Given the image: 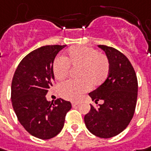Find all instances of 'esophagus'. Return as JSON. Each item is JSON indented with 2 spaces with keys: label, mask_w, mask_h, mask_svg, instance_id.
<instances>
[{
  "label": "esophagus",
  "mask_w": 151,
  "mask_h": 151,
  "mask_svg": "<svg viewBox=\"0 0 151 151\" xmlns=\"http://www.w3.org/2000/svg\"><path fill=\"white\" fill-rule=\"evenodd\" d=\"M78 104H79V102H78V101H73V102H72V105H73V106H77V105H78Z\"/></svg>",
  "instance_id": "esophagus-1"
}]
</instances>
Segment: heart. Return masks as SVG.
Listing matches in <instances>:
<instances>
[{"label": "heart", "mask_w": 151, "mask_h": 151, "mask_svg": "<svg viewBox=\"0 0 151 151\" xmlns=\"http://www.w3.org/2000/svg\"><path fill=\"white\" fill-rule=\"evenodd\" d=\"M68 66L78 68L76 76L79 79L67 81L59 85V94L67 99H77L89 90L91 86L101 85L109 73L108 58L88 47H73L68 50L63 58L54 60L52 73L57 80H63L67 77Z\"/></svg>", "instance_id": "heart-1"}]
</instances>
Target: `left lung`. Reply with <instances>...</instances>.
I'll use <instances>...</instances> for the list:
<instances>
[{"mask_svg":"<svg viewBox=\"0 0 151 151\" xmlns=\"http://www.w3.org/2000/svg\"><path fill=\"white\" fill-rule=\"evenodd\" d=\"M109 62V73L106 80L88 93L92 100L101 104L84 116L89 132L99 138H111L125 129L131 121L136 106L138 82L130 62L117 49L98 45Z\"/></svg>","mask_w":151,"mask_h":151,"instance_id":"1","label":"left lung"}]
</instances>
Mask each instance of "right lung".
Instances as JSON below:
<instances>
[{
  "instance_id": "obj_1",
  "label": "right lung",
  "mask_w": 151,
  "mask_h": 151,
  "mask_svg": "<svg viewBox=\"0 0 151 151\" xmlns=\"http://www.w3.org/2000/svg\"><path fill=\"white\" fill-rule=\"evenodd\" d=\"M66 45H48L34 50L19 63L12 83V103L19 122L32 136L49 139L63 129L69 101L49 102L46 94L55 80L52 64Z\"/></svg>"
}]
</instances>
